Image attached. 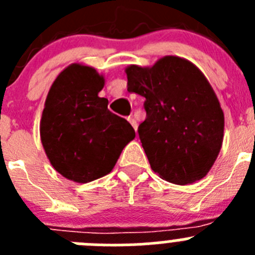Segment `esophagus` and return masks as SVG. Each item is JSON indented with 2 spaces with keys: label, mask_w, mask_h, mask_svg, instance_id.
<instances>
[{
  "label": "esophagus",
  "mask_w": 255,
  "mask_h": 255,
  "mask_svg": "<svg viewBox=\"0 0 255 255\" xmlns=\"http://www.w3.org/2000/svg\"><path fill=\"white\" fill-rule=\"evenodd\" d=\"M128 121H129V123L131 124V126H132V128H134V130L138 129V124H136V120H135L134 117H132V116L128 117Z\"/></svg>",
  "instance_id": "34e87169"
}]
</instances>
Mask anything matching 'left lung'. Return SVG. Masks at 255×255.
I'll return each instance as SVG.
<instances>
[{
  "instance_id": "1",
  "label": "left lung",
  "mask_w": 255,
  "mask_h": 255,
  "mask_svg": "<svg viewBox=\"0 0 255 255\" xmlns=\"http://www.w3.org/2000/svg\"><path fill=\"white\" fill-rule=\"evenodd\" d=\"M128 91L145 98L139 138L150 168L176 185L202 180L220 153L225 116L204 74L186 58L164 56L125 69Z\"/></svg>"
}]
</instances>
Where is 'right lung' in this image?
<instances>
[{"instance_id": "obj_1", "label": "right lung", "mask_w": 255, "mask_h": 255, "mask_svg": "<svg viewBox=\"0 0 255 255\" xmlns=\"http://www.w3.org/2000/svg\"><path fill=\"white\" fill-rule=\"evenodd\" d=\"M105 76L88 65L65 67L49 88L39 132L43 149L58 173L79 184L112 171L124 148L135 138L125 119L107 108L98 93Z\"/></svg>"}]
</instances>
